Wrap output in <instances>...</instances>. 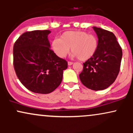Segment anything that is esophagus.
Here are the masks:
<instances>
[{"instance_id":"obj_1","label":"esophagus","mask_w":133,"mask_h":133,"mask_svg":"<svg viewBox=\"0 0 133 133\" xmlns=\"http://www.w3.org/2000/svg\"><path fill=\"white\" fill-rule=\"evenodd\" d=\"M68 65H72V64H73V62H70V61H68Z\"/></svg>"}]
</instances>
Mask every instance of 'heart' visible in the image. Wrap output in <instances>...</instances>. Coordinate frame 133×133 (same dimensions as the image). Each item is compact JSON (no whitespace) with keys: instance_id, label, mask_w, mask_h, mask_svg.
Wrapping results in <instances>:
<instances>
[{"instance_id":"obj_1","label":"heart","mask_w":133,"mask_h":133,"mask_svg":"<svg viewBox=\"0 0 133 133\" xmlns=\"http://www.w3.org/2000/svg\"><path fill=\"white\" fill-rule=\"evenodd\" d=\"M98 39L92 34L80 30L66 31L61 38H55L51 47L58 57H65L69 52H72V57H78L80 61H86L96 54L98 48Z\"/></svg>"}]
</instances>
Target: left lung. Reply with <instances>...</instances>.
Returning a JSON list of instances; mask_svg holds the SVG:
<instances>
[{
	"instance_id": "8db88e82",
	"label": "left lung",
	"mask_w": 133,
	"mask_h": 133,
	"mask_svg": "<svg viewBox=\"0 0 133 133\" xmlns=\"http://www.w3.org/2000/svg\"><path fill=\"white\" fill-rule=\"evenodd\" d=\"M93 29L98 37V48L96 54L83 63L79 78L84 86L99 91L106 89L115 81L123 53L113 33L96 27Z\"/></svg>"
}]
</instances>
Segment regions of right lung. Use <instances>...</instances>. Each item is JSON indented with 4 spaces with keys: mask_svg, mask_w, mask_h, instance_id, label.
<instances>
[{
    "mask_svg": "<svg viewBox=\"0 0 133 133\" xmlns=\"http://www.w3.org/2000/svg\"><path fill=\"white\" fill-rule=\"evenodd\" d=\"M49 30L22 34L13 48L14 67L18 79L27 89L49 94L61 83L68 62L50 49Z\"/></svg>",
    "mask_w": 133,
    "mask_h": 133,
    "instance_id": "right-lung-1",
    "label": "right lung"
}]
</instances>
